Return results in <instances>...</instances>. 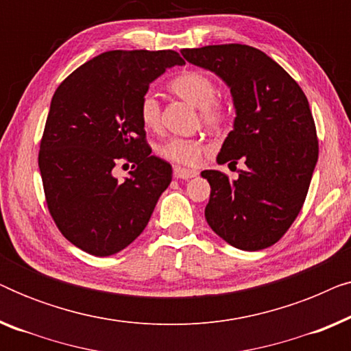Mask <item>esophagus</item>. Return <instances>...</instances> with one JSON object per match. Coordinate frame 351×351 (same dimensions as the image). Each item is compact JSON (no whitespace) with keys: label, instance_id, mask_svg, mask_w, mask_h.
I'll return each instance as SVG.
<instances>
[{"label":"esophagus","instance_id":"34e87169","mask_svg":"<svg viewBox=\"0 0 351 351\" xmlns=\"http://www.w3.org/2000/svg\"><path fill=\"white\" fill-rule=\"evenodd\" d=\"M198 176V172L195 169H186V167H180V166H176L174 167V177L176 179H182V180H189V179H193V177Z\"/></svg>","mask_w":351,"mask_h":351}]
</instances>
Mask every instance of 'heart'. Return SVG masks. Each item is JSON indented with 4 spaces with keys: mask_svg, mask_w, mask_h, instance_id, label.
<instances>
[{
    "mask_svg": "<svg viewBox=\"0 0 351 351\" xmlns=\"http://www.w3.org/2000/svg\"><path fill=\"white\" fill-rule=\"evenodd\" d=\"M169 89L180 99L201 110V118L208 126H219L227 118V107L215 99L217 88L210 76L201 71H184L171 80ZM138 114L147 129H158L161 123V105L156 95L145 94L138 105ZM206 145L196 138L172 137L160 148L161 156L179 165L193 166L199 162Z\"/></svg>",
    "mask_w": 351,
    "mask_h": 351,
    "instance_id": "b5f03b06",
    "label": "heart"
}]
</instances>
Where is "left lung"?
<instances>
[{"label": "left lung", "instance_id": "obj_1", "mask_svg": "<svg viewBox=\"0 0 351 351\" xmlns=\"http://www.w3.org/2000/svg\"><path fill=\"white\" fill-rule=\"evenodd\" d=\"M230 88L237 118L217 155L219 165L246 169L230 180L203 171L210 185L204 215L233 247L261 251L275 244L299 215L318 161V137L304 90L265 52L246 45L180 51Z\"/></svg>", "mask_w": 351, "mask_h": 351}]
</instances>
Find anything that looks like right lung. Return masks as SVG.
Returning <instances> with one entry per match:
<instances>
[{
	"label": "right lung",
	"instance_id": "add662e5",
	"mask_svg": "<svg viewBox=\"0 0 351 351\" xmlns=\"http://www.w3.org/2000/svg\"><path fill=\"white\" fill-rule=\"evenodd\" d=\"M184 64L176 51H108L54 93L38 166L57 228L81 251L107 257L128 247L169 186L172 167L152 155L138 105L158 76ZM123 160L134 171L119 182L112 167Z\"/></svg>",
	"mask_w": 351,
	"mask_h": 351
}]
</instances>
